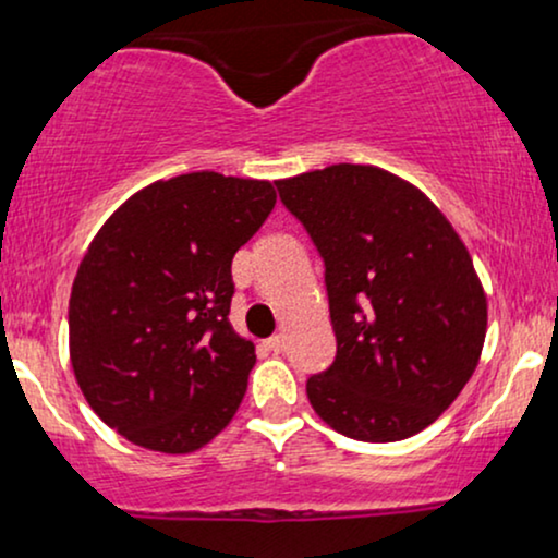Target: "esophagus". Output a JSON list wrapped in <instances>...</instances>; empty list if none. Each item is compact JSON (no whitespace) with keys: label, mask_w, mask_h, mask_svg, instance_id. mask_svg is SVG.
<instances>
[{"label":"esophagus","mask_w":558,"mask_h":558,"mask_svg":"<svg viewBox=\"0 0 558 558\" xmlns=\"http://www.w3.org/2000/svg\"><path fill=\"white\" fill-rule=\"evenodd\" d=\"M265 345H267V351H272V354H280V351L286 349V338L283 336H272V338H267Z\"/></svg>","instance_id":"34e87169"}]
</instances>
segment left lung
<instances>
[{
    "instance_id": "8db88e82",
    "label": "left lung",
    "mask_w": 558,
    "mask_h": 558,
    "mask_svg": "<svg viewBox=\"0 0 558 558\" xmlns=\"http://www.w3.org/2000/svg\"><path fill=\"white\" fill-rule=\"evenodd\" d=\"M325 259L338 354L306 383L325 425L393 444L457 401L483 354L488 299L464 241L412 185L375 165L278 181Z\"/></svg>"
}]
</instances>
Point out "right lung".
<instances>
[{
    "instance_id": "add662e5",
    "label": "right lung",
    "mask_w": 558,
    "mask_h": 558,
    "mask_svg": "<svg viewBox=\"0 0 558 558\" xmlns=\"http://www.w3.org/2000/svg\"><path fill=\"white\" fill-rule=\"evenodd\" d=\"M275 198L270 181L183 172L125 198L88 243L70 291V364L125 440L191 453L239 412L257 354L228 319L230 262Z\"/></svg>"
}]
</instances>
